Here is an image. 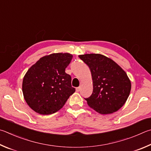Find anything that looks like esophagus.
Listing matches in <instances>:
<instances>
[{
  "instance_id": "obj_1",
  "label": "esophagus",
  "mask_w": 151,
  "mask_h": 151,
  "mask_svg": "<svg viewBox=\"0 0 151 151\" xmlns=\"http://www.w3.org/2000/svg\"><path fill=\"white\" fill-rule=\"evenodd\" d=\"M81 90V87H77L76 88V92H79Z\"/></svg>"
}]
</instances>
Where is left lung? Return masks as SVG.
I'll use <instances>...</instances> for the list:
<instances>
[{
    "label": "left lung",
    "instance_id": "8db88e82",
    "mask_svg": "<svg viewBox=\"0 0 151 151\" xmlns=\"http://www.w3.org/2000/svg\"><path fill=\"white\" fill-rule=\"evenodd\" d=\"M91 72L93 92L85 98L88 105L100 114H109L122 108L129 96L131 84L122 68L101 54L79 55Z\"/></svg>",
    "mask_w": 151,
    "mask_h": 151
}]
</instances>
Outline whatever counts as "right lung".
Instances as JSON below:
<instances>
[{
    "instance_id": "right-lung-1",
    "label": "right lung",
    "mask_w": 151,
    "mask_h": 151,
    "mask_svg": "<svg viewBox=\"0 0 151 151\" xmlns=\"http://www.w3.org/2000/svg\"><path fill=\"white\" fill-rule=\"evenodd\" d=\"M73 58L68 53H52L40 58L24 75L22 92L26 103L42 115L59 111L75 92L65 73Z\"/></svg>"
}]
</instances>
